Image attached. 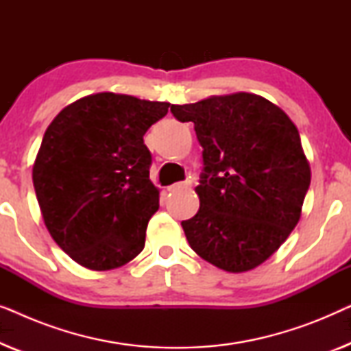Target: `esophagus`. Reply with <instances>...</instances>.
<instances>
[{
	"label": "esophagus",
	"instance_id": "34e87169",
	"mask_svg": "<svg viewBox=\"0 0 351 351\" xmlns=\"http://www.w3.org/2000/svg\"><path fill=\"white\" fill-rule=\"evenodd\" d=\"M190 185H191L190 180L177 182V184H172V185L167 186V191H176V190H182V189H189Z\"/></svg>",
	"mask_w": 351,
	"mask_h": 351
}]
</instances>
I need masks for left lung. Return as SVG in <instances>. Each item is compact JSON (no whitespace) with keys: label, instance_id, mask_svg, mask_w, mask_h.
Wrapping results in <instances>:
<instances>
[{"label":"left lung","instance_id":"1","mask_svg":"<svg viewBox=\"0 0 351 351\" xmlns=\"http://www.w3.org/2000/svg\"><path fill=\"white\" fill-rule=\"evenodd\" d=\"M171 112L195 123L203 147L199 209L182 222L191 249L220 270H252L300 220L311 171L295 124L249 93L210 95Z\"/></svg>","mask_w":351,"mask_h":351}]
</instances>
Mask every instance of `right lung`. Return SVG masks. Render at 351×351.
Segmentation results:
<instances>
[{
	"instance_id": "obj_1",
	"label": "right lung",
	"mask_w": 351,
	"mask_h": 351,
	"mask_svg": "<svg viewBox=\"0 0 351 351\" xmlns=\"http://www.w3.org/2000/svg\"><path fill=\"white\" fill-rule=\"evenodd\" d=\"M169 105L90 94L47 126L33 165L36 199L52 239L81 267L113 270L145 246L160 190L143 136Z\"/></svg>"
}]
</instances>
